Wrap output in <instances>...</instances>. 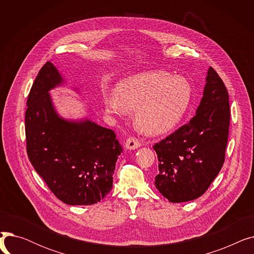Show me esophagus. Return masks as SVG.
Segmentation results:
<instances>
[{"label": "esophagus", "instance_id": "34e87169", "mask_svg": "<svg viewBox=\"0 0 254 254\" xmlns=\"http://www.w3.org/2000/svg\"><path fill=\"white\" fill-rule=\"evenodd\" d=\"M140 146H141V142L136 137H129L126 142V148L128 150L139 148Z\"/></svg>", "mask_w": 254, "mask_h": 254}]
</instances>
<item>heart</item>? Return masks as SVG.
<instances>
[{"label": "heart", "mask_w": 254, "mask_h": 254, "mask_svg": "<svg viewBox=\"0 0 254 254\" xmlns=\"http://www.w3.org/2000/svg\"><path fill=\"white\" fill-rule=\"evenodd\" d=\"M191 102V88L185 79L165 71H150L125 78L116 93L104 95L106 108L124 115L136 110L138 126L148 134H163L175 127Z\"/></svg>", "instance_id": "b5f03b06"}]
</instances>
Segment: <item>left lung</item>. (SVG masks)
<instances>
[{
	"label": "left lung",
	"mask_w": 254,
	"mask_h": 254,
	"mask_svg": "<svg viewBox=\"0 0 254 254\" xmlns=\"http://www.w3.org/2000/svg\"><path fill=\"white\" fill-rule=\"evenodd\" d=\"M206 81L190 122L153 146L158 159L155 188L172 203L204 194L224 163L231 117L229 92L213 68Z\"/></svg>",
	"instance_id": "1"
}]
</instances>
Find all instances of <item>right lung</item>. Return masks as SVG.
Returning <instances> with one entry per match:
<instances>
[{
    "label": "right lung",
    "mask_w": 254,
    "mask_h": 254,
    "mask_svg": "<svg viewBox=\"0 0 254 254\" xmlns=\"http://www.w3.org/2000/svg\"><path fill=\"white\" fill-rule=\"evenodd\" d=\"M62 82L50 62L39 71L26 101V152L36 172L62 202L97 204L112 189L123 147L110 128L58 115L48 91Z\"/></svg>",
    "instance_id": "add662e5"
}]
</instances>
